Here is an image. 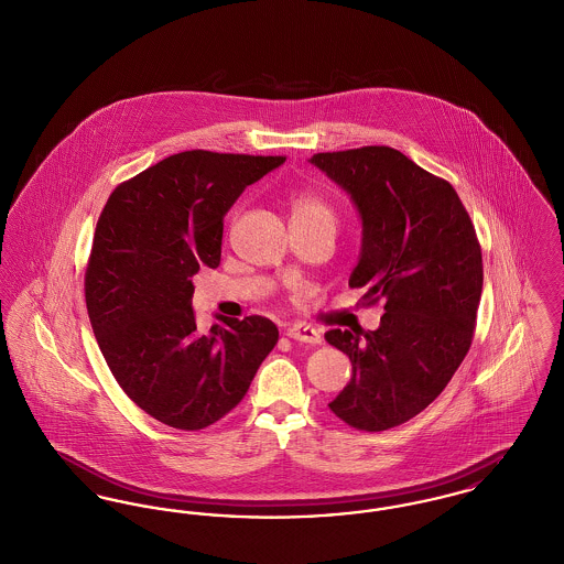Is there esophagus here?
<instances>
[{
  "instance_id": "1",
  "label": "esophagus",
  "mask_w": 564,
  "mask_h": 564,
  "mask_svg": "<svg viewBox=\"0 0 564 564\" xmlns=\"http://www.w3.org/2000/svg\"><path fill=\"white\" fill-rule=\"evenodd\" d=\"M286 336L291 339H295V341H301V344H312V346H316V344L323 341L321 334H318L314 327H307V325H295V327H291V329L286 332Z\"/></svg>"
}]
</instances>
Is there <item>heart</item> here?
I'll use <instances>...</instances> for the list:
<instances>
[{
    "instance_id": "obj_1",
    "label": "heart",
    "mask_w": 564,
    "mask_h": 564,
    "mask_svg": "<svg viewBox=\"0 0 564 564\" xmlns=\"http://www.w3.org/2000/svg\"><path fill=\"white\" fill-rule=\"evenodd\" d=\"M291 220H323L336 225L332 205L314 192H297L291 198Z\"/></svg>"
}]
</instances>
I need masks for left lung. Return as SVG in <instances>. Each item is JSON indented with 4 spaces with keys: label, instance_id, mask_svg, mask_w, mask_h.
<instances>
[{
    "label": "left lung",
    "instance_id": "obj_1",
    "mask_svg": "<svg viewBox=\"0 0 564 564\" xmlns=\"http://www.w3.org/2000/svg\"><path fill=\"white\" fill-rule=\"evenodd\" d=\"M312 164L350 194L364 220L350 289L384 307L376 332L325 336L352 364L329 409L355 430L382 432L427 409L464 361L484 289L481 246L449 182L402 151H327Z\"/></svg>",
    "mask_w": 564,
    "mask_h": 564
}]
</instances>
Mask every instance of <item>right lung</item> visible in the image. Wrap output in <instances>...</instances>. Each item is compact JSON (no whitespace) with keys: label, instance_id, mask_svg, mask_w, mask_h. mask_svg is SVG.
<instances>
[{"label":"right lung","instance_id":"obj_1","mask_svg":"<svg viewBox=\"0 0 564 564\" xmlns=\"http://www.w3.org/2000/svg\"><path fill=\"white\" fill-rule=\"evenodd\" d=\"M286 155L192 150L169 155L111 192L85 267L94 336L123 393L177 430H203L248 393L278 327L220 318L196 332L192 275L218 267L226 212Z\"/></svg>","mask_w":564,"mask_h":564}]
</instances>
